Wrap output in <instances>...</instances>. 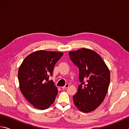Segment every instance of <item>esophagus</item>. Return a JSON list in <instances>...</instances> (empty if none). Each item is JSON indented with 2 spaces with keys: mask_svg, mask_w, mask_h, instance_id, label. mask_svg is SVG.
<instances>
[{
  "mask_svg": "<svg viewBox=\"0 0 129 129\" xmlns=\"http://www.w3.org/2000/svg\"><path fill=\"white\" fill-rule=\"evenodd\" d=\"M69 86V85L68 84H67L65 85L64 86L62 87V89H66V88H68Z\"/></svg>",
  "mask_w": 129,
  "mask_h": 129,
  "instance_id": "esophagus-1",
  "label": "esophagus"
}]
</instances>
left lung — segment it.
<instances>
[{
    "label": "left lung",
    "mask_w": 129,
    "mask_h": 129,
    "mask_svg": "<svg viewBox=\"0 0 129 129\" xmlns=\"http://www.w3.org/2000/svg\"><path fill=\"white\" fill-rule=\"evenodd\" d=\"M79 69L81 84L73 96L74 104L80 111L92 112L105 98L110 83V72L101 57L90 49L81 48L69 53Z\"/></svg>",
    "instance_id": "left-lung-1"
}]
</instances>
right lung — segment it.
Returning a JSON list of instances; mask_svg holds the SVG:
<instances>
[{"label":"right lung","mask_w":129,"mask_h":129,"mask_svg":"<svg viewBox=\"0 0 129 129\" xmlns=\"http://www.w3.org/2000/svg\"><path fill=\"white\" fill-rule=\"evenodd\" d=\"M62 52L38 51L30 53L19 67L18 80L21 92L30 104L44 110L53 103L58 90L49 76Z\"/></svg>","instance_id":"right-lung-1"}]
</instances>
